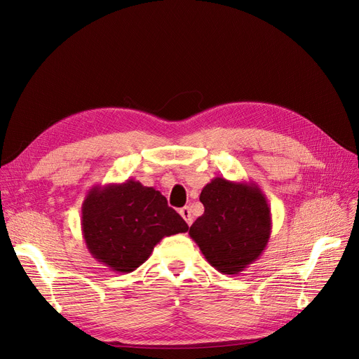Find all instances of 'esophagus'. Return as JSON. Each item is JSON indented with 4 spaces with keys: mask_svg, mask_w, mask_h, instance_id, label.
<instances>
[{
    "mask_svg": "<svg viewBox=\"0 0 359 359\" xmlns=\"http://www.w3.org/2000/svg\"><path fill=\"white\" fill-rule=\"evenodd\" d=\"M180 214H181L182 219L186 220V223H187L189 226H191V223H193V217H191V210H190V206H184V208H181V210H180Z\"/></svg>",
    "mask_w": 359,
    "mask_h": 359,
    "instance_id": "34e87169",
    "label": "esophagus"
}]
</instances>
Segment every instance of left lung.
<instances>
[{"label":"left lung","mask_w":359,"mask_h":359,"mask_svg":"<svg viewBox=\"0 0 359 359\" xmlns=\"http://www.w3.org/2000/svg\"><path fill=\"white\" fill-rule=\"evenodd\" d=\"M205 212L190 227V238L222 274L235 276L260 257L271 238V208L253 181L215 177L201 193Z\"/></svg>","instance_id":"1"}]
</instances>
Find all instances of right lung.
Returning a JSON list of instances; mask_svg holds the SVG:
<instances>
[{"instance_id":"obj_1","label":"right lung","mask_w":359,"mask_h":359,"mask_svg":"<svg viewBox=\"0 0 359 359\" xmlns=\"http://www.w3.org/2000/svg\"><path fill=\"white\" fill-rule=\"evenodd\" d=\"M81 226L93 257L123 274L142 265L165 236L189 231L158 190L133 178L90 189Z\"/></svg>"}]
</instances>
